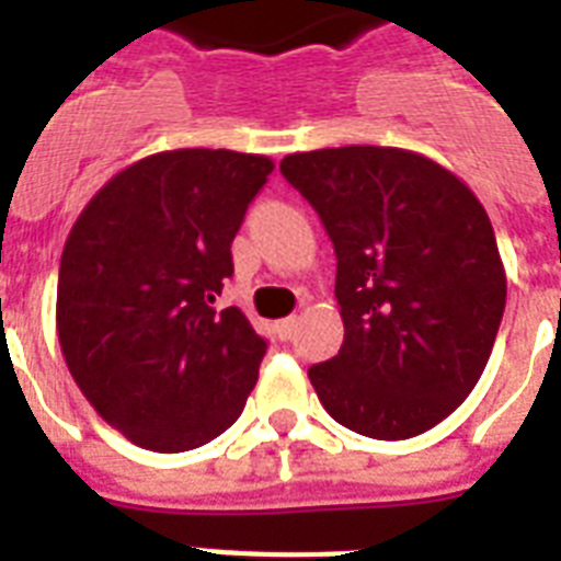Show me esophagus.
<instances>
[{"instance_id":"1","label":"esophagus","mask_w":561,"mask_h":561,"mask_svg":"<svg viewBox=\"0 0 561 561\" xmlns=\"http://www.w3.org/2000/svg\"><path fill=\"white\" fill-rule=\"evenodd\" d=\"M297 325H299L297 317H285V320H279V323H276V334H279L282 341H290V337L297 334Z\"/></svg>"}]
</instances>
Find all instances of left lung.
Returning a JSON list of instances; mask_svg holds the SVG:
<instances>
[{"label": "left lung", "instance_id": "1", "mask_svg": "<svg viewBox=\"0 0 561 561\" xmlns=\"http://www.w3.org/2000/svg\"><path fill=\"white\" fill-rule=\"evenodd\" d=\"M279 171L337 255L343 346L308 369L323 408L373 439L425 434L474 390L504 317L486 209L451 171L401 148L290 153Z\"/></svg>", "mask_w": 561, "mask_h": 561}]
</instances>
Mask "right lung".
<instances>
[{"label": "right lung", "instance_id": "add662e5", "mask_svg": "<svg viewBox=\"0 0 561 561\" xmlns=\"http://www.w3.org/2000/svg\"><path fill=\"white\" fill-rule=\"evenodd\" d=\"M273 162L183 148L101 188L60 255L57 337L99 416L151 451H188L244 410L267 341L236 306L232 238Z\"/></svg>", "mask_w": 561, "mask_h": 561}]
</instances>
